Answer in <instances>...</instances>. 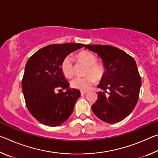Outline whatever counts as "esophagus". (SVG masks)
I'll list each match as a JSON object with an SVG mask.
<instances>
[{
	"mask_svg": "<svg viewBox=\"0 0 158 158\" xmlns=\"http://www.w3.org/2000/svg\"><path fill=\"white\" fill-rule=\"evenodd\" d=\"M87 93V91L86 90H81V95H84V94H85V93Z\"/></svg>",
	"mask_w": 158,
	"mask_h": 158,
	"instance_id": "34e87169",
	"label": "esophagus"
}]
</instances>
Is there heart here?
I'll use <instances>...</instances> for the list:
<instances>
[{"mask_svg":"<svg viewBox=\"0 0 158 158\" xmlns=\"http://www.w3.org/2000/svg\"><path fill=\"white\" fill-rule=\"evenodd\" d=\"M77 60L87 65L84 77H75L71 80L72 88L81 90H86L95 81H101L106 74V69L102 63H98V58L89 51H81L76 55ZM60 70L64 76L70 78L74 74L73 60L69 56L65 57L60 64Z\"/></svg>","mask_w":158,"mask_h":158,"instance_id":"1","label":"heart"}]
</instances>
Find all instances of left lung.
Masks as SVG:
<instances>
[{
  "label": "left lung",
  "mask_w": 158,
  "mask_h": 158,
  "mask_svg": "<svg viewBox=\"0 0 158 158\" xmlns=\"http://www.w3.org/2000/svg\"><path fill=\"white\" fill-rule=\"evenodd\" d=\"M85 47L98 53L106 72L98 85V100L91 108L98 118L108 123H116L125 118L137 105L141 77L137 63L131 56L111 45L93 44Z\"/></svg>",
  "instance_id": "8db88e82"
}]
</instances>
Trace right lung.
<instances>
[{"mask_svg":"<svg viewBox=\"0 0 158 158\" xmlns=\"http://www.w3.org/2000/svg\"><path fill=\"white\" fill-rule=\"evenodd\" d=\"M84 44H53L42 48L26 64L21 87L28 111L37 121L48 126H58L74 110L81 93L69 89V83L60 70L62 60ZM66 89L56 94L55 90Z\"/></svg>","mask_w":158,"mask_h":158,"instance_id":"obj_1","label":"right lung"}]
</instances>
